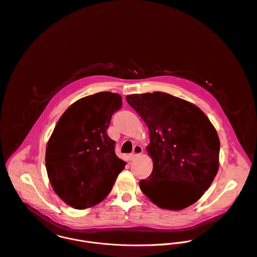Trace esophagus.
Segmentation results:
<instances>
[{
  "label": "esophagus",
  "instance_id": "obj_1",
  "mask_svg": "<svg viewBox=\"0 0 257 257\" xmlns=\"http://www.w3.org/2000/svg\"><path fill=\"white\" fill-rule=\"evenodd\" d=\"M143 152V148L140 145H135L133 148V153L130 155V160H134L136 159L138 156H140Z\"/></svg>",
  "mask_w": 257,
  "mask_h": 257
}]
</instances>
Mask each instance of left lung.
<instances>
[{
    "label": "left lung",
    "mask_w": 257,
    "mask_h": 257,
    "mask_svg": "<svg viewBox=\"0 0 257 257\" xmlns=\"http://www.w3.org/2000/svg\"><path fill=\"white\" fill-rule=\"evenodd\" d=\"M126 100L149 129L153 170L139 182L142 192L160 208L192 205L218 171L215 128L197 106L167 93L133 94Z\"/></svg>",
    "instance_id": "left-lung-1"
}]
</instances>
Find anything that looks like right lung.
<instances>
[{
	"mask_svg": "<svg viewBox=\"0 0 257 257\" xmlns=\"http://www.w3.org/2000/svg\"><path fill=\"white\" fill-rule=\"evenodd\" d=\"M122 97L100 92L72 104L59 119L46 149V168L57 195L75 209L101 202L126 162L117 157L107 135Z\"/></svg>",
	"mask_w": 257,
	"mask_h": 257,
	"instance_id": "right-lung-1",
	"label": "right lung"
}]
</instances>
